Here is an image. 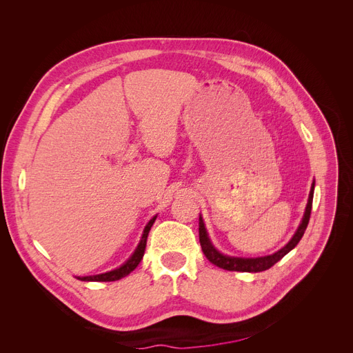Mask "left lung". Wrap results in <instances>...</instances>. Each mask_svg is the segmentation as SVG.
Returning a JSON list of instances; mask_svg holds the SVG:
<instances>
[{
	"instance_id": "left-lung-1",
	"label": "left lung",
	"mask_w": 353,
	"mask_h": 353,
	"mask_svg": "<svg viewBox=\"0 0 353 353\" xmlns=\"http://www.w3.org/2000/svg\"><path fill=\"white\" fill-rule=\"evenodd\" d=\"M313 192H314V180L310 186L309 197H307V205L303 213V217L301 220L299 228L296 229L294 234L289 242L281 249L272 254L268 256H261V257H237V256H229L220 253L212 243V240L209 237V233L206 230L205 221H203L201 214L199 216V239H200V246L203 253L209 259L210 263L216 265L217 268H221L225 270H232V272H249V273H256V272H263L270 269L274 263L281 261L283 256H286L294 246L301 242V239L307 228L309 219H310V210H312V200H313Z\"/></svg>"
}]
</instances>
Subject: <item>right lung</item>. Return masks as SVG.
Instances as JSON below:
<instances>
[{
  "label": "right lung",
  "instance_id": "right-lung-1",
  "mask_svg": "<svg viewBox=\"0 0 353 353\" xmlns=\"http://www.w3.org/2000/svg\"><path fill=\"white\" fill-rule=\"evenodd\" d=\"M156 219H157V214L153 216L150 219V221H148V223L144 226L143 234L140 237V242H139L136 250L121 266L110 270V272H105V273H100V274L77 276V279L83 281V282H113V281H120L121 277H125L128 273H132L139 266V263L141 262V259L144 256V250H145V245H147V236H148V232H150Z\"/></svg>",
  "mask_w": 353,
  "mask_h": 353
}]
</instances>
